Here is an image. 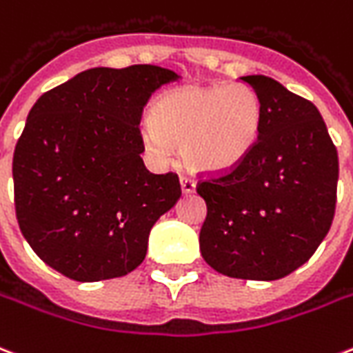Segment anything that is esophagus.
<instances>
[{"instance_id":"1","label":"esophagus","mask_w":353,"mask_h":353,"mask_svg":"<svg viewBox=\"0 0 353 353\" xmlns=\"http://www.w3.org/2000/svg\"><path fill=\"white\" fill-rule=\"evenodd\" d=\"M181 190H183V194H192V192L196 190L194 179H192V177L183 176L181 177Z\"/></svg>"}]
</instances>
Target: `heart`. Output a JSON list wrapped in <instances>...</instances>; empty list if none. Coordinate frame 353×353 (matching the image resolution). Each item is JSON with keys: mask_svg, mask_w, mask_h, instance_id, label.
<instances>
[{"mask_svg": "<svg viewBox=\"0 0 353 353\" xmlns=\"http://www.w3.org/2000/svg\"><path fill=\"white\" fill-rule=\"evenodd\" d=\"M261 120L259 98L246 85L183 87L155 101L142 141L157 161H168L176 142L194 170L225 174L254 152Z\"/></svg>", "mask_w": 353, "mask_h": 353, "instance_id": "obj_1", "label": "heart"}]
</instances>
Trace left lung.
<instances>
[{"label":"left lung","instance_id":"obj_1","mask_svg":"<svg viewBox=\"0 0 353 353\" xmlns=\"http://www.w3.org/2000/svg\"><path fill=\"white\" fill-rule=\"evenodd\" d=\"M263 109L254 152L198 183L203 259L216 272L274 281L309 261L332 228L339 157L319 109L266 75L241 77Z\"/></svg>","mask_w":353,"mask_h":353}]
</instances>
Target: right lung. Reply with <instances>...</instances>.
I'll return each instance as SVG.
<instances>
[{
  "label": "right lung",
  "instance_id": "1",
  "mask_svg": "<svg viewBox=\"0 0 353 353\" xmlns=\"http://www.w3.org/2000/svg\"><path fill=\"white\" fill-rule=\"evenodd\" d=\"M179 75L153 64L90 68L42 94L12 157L14 207L34 254L75 281L125 276L176 205V174L144 166L141 123L152 94Z\"/></svg>",
  "mask_w": 353,
  "mask_h": 353
}]
</instances>
